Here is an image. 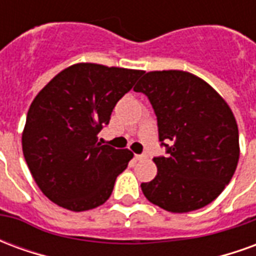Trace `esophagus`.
Listing matches in <instances>:
<instances>
[{"mask_svg":"<svg viewBox=\"0 0 256 256\" xmlns=\"http://www.w3.org/2000/svg\"><path fill=\"white\" fill-rule=\"evenodd\" d=\"M148 158V155H145V154H142V155H136V159L137 160H145Z\"/></svg>","mask_w":256,"mask_h":256,"instance_id":"34e87169","label":"esophagus"}]
</instances>
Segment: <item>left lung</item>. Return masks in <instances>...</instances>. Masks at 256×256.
<instances>
[{"label":"left lung","instance_id":"8db88e82","mask_svg":"<svg viewBox=\"0 0 256 256\" xmlns=\"http://www.w3.org/2000/svg\"><path fill=\"white\" fill-rule=\"evenodd\" d=\"M134 90L150 98L167 148V156L154 158L156 177L141 184L145 198L178 214L214 202L240 156L230 106L206 80L180 70L146 72Z\"/></svg>","mask_w":256,"mask_h":256}]
</instances>
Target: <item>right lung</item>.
<instances>
[{"instance_id":"add662e5","label":"right lung","mask_w":256,"mask_h":256,"mask_svg":"<svg viewBox=\"0 0 256 256\" xmlns=\"http://www.w3.org/2000/svg\"><path fill=\"white\" fill-rule=\"evenodd\" d=\"M142 72L78 63L58 72L36 96L22 146L34 181L53 203L79 212L110 198L133 152L102 145L98 133Z\"/></svg>"}]
</instances>
